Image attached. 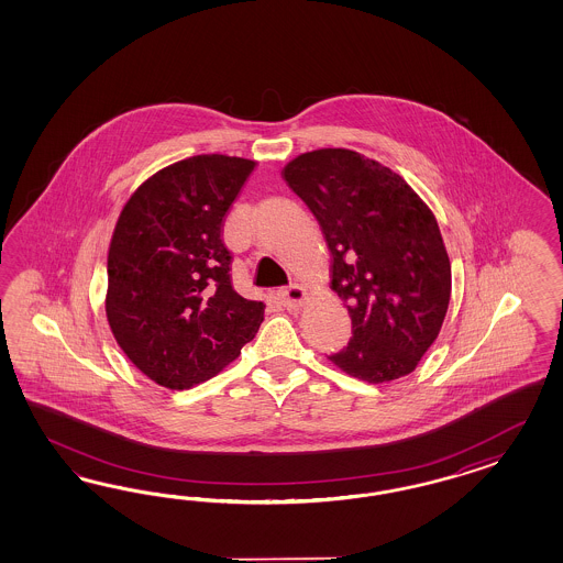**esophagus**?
<instances>
[{
  "mask_svg": "<svg viewBox=\"0 0 563 563\" xmlns=\"http://www.w3.org/2000/svg\"><path fill=\"white\" fill-rule=\"evenodd\" d=\"M306 289L299 287V285H289V287L278 290L280 303L285 307H290V309L301 306L306 301Z\"/></svg>",
  "mask_w": 563,
  "mask_h": 563,
  "instance_id": "1",
  "label": "esophagus"
}]
</instances>
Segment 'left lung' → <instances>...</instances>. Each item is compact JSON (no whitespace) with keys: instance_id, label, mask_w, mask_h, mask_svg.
Returning <instances> with one entry per match:
<instances>
[{"instance_id":"1","label":"left lung","mask_w":563,"mask_h":563,"mask_svg":"<svg viewBox=\"0 0 563 563\" xmlns=\"http://www.w3.org/2000/svg\"><path fill=\"white\" fill-rule=\"evenodd\" d=\"M283 179L311 210L353 336L330 361L369 384L410 374L440 334L452 289L435 217L394 170L344 148L292 158Z\"/></svg>"}]
</instances>
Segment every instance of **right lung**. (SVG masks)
I'll use <instances>...</instances> for the list:
<instances>
[{
    "mask_svg": "<svg viewBox=\"0 0 563 563\" xmlns=\"http://www.w3.org/2000/svg\"><path fill=\"white\" fill-rule=\"evenodd\" d=\"M256 163L198 154L158 170L121 210L104 299L137 369L170 390L219 374L256 336L264 303L231 285L222 221Z\"/></svg>",
    "mask_w": 563,
    "mask_h": 563,
    "instance_id": "add662e5",
    "label": "right lung"
}]
</instances>
